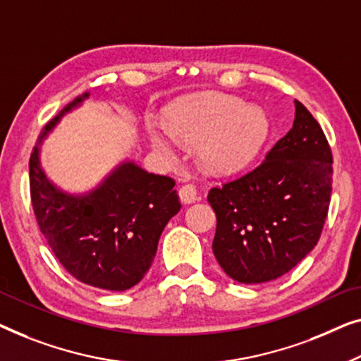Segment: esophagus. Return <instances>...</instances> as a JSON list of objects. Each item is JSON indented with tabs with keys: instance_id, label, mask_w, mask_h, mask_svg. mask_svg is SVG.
Returning <instances> with one entry per match:
<instances>
[{
	"instance_id": "esophagus-1",
	"label": "esophagus",
	"mask_w": 361,
	"mask_h": 361,
	"mask_svg": "<svg viewBox=\"0 0 361 361\" xmlns=\"http://www.w3.org/2000/svg\"><path fill=\"white\" fill-rule=\"evenodd\" d=\"M178 195L181 202H185V204H191V202H195L197 200V190L195 185L181 186Z\"/></svg>"
}]
</instances>
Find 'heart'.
Here are the masks:
<instances>
[{
  "label": "heart",
  "instance_id": "1",
  "mask_svg": "<svg viewBox=\"0 0 361 361\" xmlns=\"http://www.w3.org/2000/svg\"><path fill=\"white\" fill-rule=\"evenodd\" d=\"M265 111L240 98L206 93L185 98L166 109L164 126L152 124L150 140L161 154L173 155L176 140L196 145V159L212 175L245 170L268 139Z\"/></svg>",
  "mask_w": 361,
  "mask_h": 361
}]
</instances>
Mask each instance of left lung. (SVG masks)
Returning a JSON list of instances; mask_svg holds the SVG:
<instances>
[{"label": "left lung", "instance_id": "1", "mask_svg": "<svg viewBox=\"0 0 361 361\" xmlns=\"http://www.w3.org/2000/svg\"><path fill=\"white\" fill-rule=\"evenodd\" d=\"M291 130L240 178L212 188V252L245 284L283 276L316 247L332 192V152L312 114L294 101Z\"/></svg>", "mask_w": 361, "mask_h": 361}]
</instances>
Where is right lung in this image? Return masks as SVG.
<instances>
[{
    "instance_id": "right-lung-1",
    "label": "right lung",
    "mask_w": 361,
    "mask_h": 361,
    "mask_svg": "<svg viewBox=\"0 0 361 361\" xmlns=\"http://www.w3.org/2000/svg\"><path fill=\"white\" fill-rule=\"evenodd\" d=\"M88 98L77 96L39 135L29 160L30 200L40 231L70 275L90 286L126 291L149 271L161 232L181 204L173 180L129 159L83 192L65 190L45 173L44 140Z\"/></svg>"
}]
</instances>
